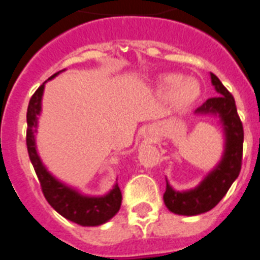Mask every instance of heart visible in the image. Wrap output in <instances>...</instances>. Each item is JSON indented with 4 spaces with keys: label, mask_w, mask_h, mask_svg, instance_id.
Masks as SVG:
<instances>
[{
    "label": "heart",
    "mask_w": 260,
    "mask_h": 260,
    "mask_svg": "<svg viewBox=\"0 0 260 260\" xmlns=\"http://www.w3.org/2000/svg\"><path fill=\"white\" fill-rule=\"evenodd\" d=\"M161 87L164 89L172 88V99L178 107L190 104L200 95L198 83L190 78L180 79L178 75H165L161 79Z\"/></svg>",
    "instance_id": "b5f03b06"
}]
</instances>
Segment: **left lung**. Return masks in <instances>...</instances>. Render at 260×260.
Instances as JSON below:
<instances>
[{
  "label": "left lung",
  "instance_id": "obj_1",
  "mask_svg": "<svg viewBox=\"0 0 260 260\" xmlns=\"http://www.w3.org/2000/svg\"><path fill=\"white\" fill-rule=\"evenodd\" d=\"M211 83L218 95L210 98L196 110L200 115H218L224 132V152L217 167L191 190L176 191L167 181L164 202L172 213L197 215L211 210L224 197L239 176L243 153V125L238 116L235 100L214 74Z\"/></svg>",
  "mask_w": 260,
  "mask_h": 260
}]
</instances>
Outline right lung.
Wrapping results in <instances>:
<instances>
[{
	"label": "right lung",
	"instance_id": "obj_1",
	"mask_svg": "<svg viewBox=\"0 0 260 260\" xmlns=\"http://www.w3.org/2000/svg\"><path fill=\"white\" fill-rule=\"evenodd\" d=\"M60 73V71H59ZM59 73L54 74L50 79ZM46 83V82H45ZM45 83L39 86L31 96L27 107V131H26V145L29 152L34 171L37 173L43 196L47 200L52 209H55L62 217L80 226H99L110 221L116 214L121 206V191L119 185H115L110 193L102 197H89L79 193L73 187L62 184L52 174L49 173L37 153L36 134L38 126V115L41 113Z\"/></svg>",
	"mask_w": 260,
	"mask_h": 260
}]
</instances>
